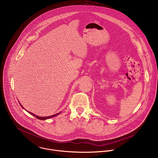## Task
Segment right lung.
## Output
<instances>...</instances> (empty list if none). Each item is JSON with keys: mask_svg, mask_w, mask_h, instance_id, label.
<instances>
[{"mask_svg": "<svg viewBox=\"0 0 158 158\" xmlns=\"http://www.w3.org/2000/svg\"><path fill=\"white\" fill-rule=\"evenodd\" d=\"M19 104H20V105L22 106V107H22V106L20 104V102H19ZM23 108H24V107H23ZM29 112V114H32V116H35L36 118H37L38 119H40V120H46V119H49V118H53V117H54V116H57V115H58V114H60V112H59V113H57V114H54V115H52V116H47V117H40V116H38L35 115L34 114L32 113V112Z\"/></svg>", "mask_w": 158, "mask_h": 158, "instance_id": "right-lung-1", "label": "right lung"}]
</instances>
